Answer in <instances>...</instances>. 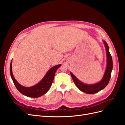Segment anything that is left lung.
Here are the masks:
<instances>
[{"label":"left lung","instance_id":"8db88e82","mask_svg":"<svg viewBox=\"0 0 125 125\" xmlns=\"http://www.w3.org/2000/svg\"><path fill=\"white\" fill-rule=\"evenodd\" d=\"M104 44L105 45L106 52L107 55V66L106 68L104 74V76L101 81L93 84H86L80 81L75 75L70 73L72 79L78 88L80 89L81 91L87 94H94L100 91L101 90L104 89L107 86L110 80L111 73L113 69V60L112 56L109 52V47L107 43L105 41H103Z\"/></svg>","mask_w":125,"mask_h":125}]
</instances>
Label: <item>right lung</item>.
<instances>
[{
	"instance_id": "1",
	"label": "right lung",
	"mask_w": 125,
	"mask_h": 125,
	"mask_svg": "<svg viewBox=\"0 0 125 125\" xmlns=\"http://www.w3.org/2000/svg\"><path fill=\"white\" fill-rule=\"evenodd\" d=\"M60 66H61V64L52 67L47 71L42 80L37 84L31 87H25L22 86L15 79L12 71V60L10 63V72L11 77L19 91L25 96L36 98L44 95L50 89L54 80L56 71Z\"/></svg>"
}]
</instances>
